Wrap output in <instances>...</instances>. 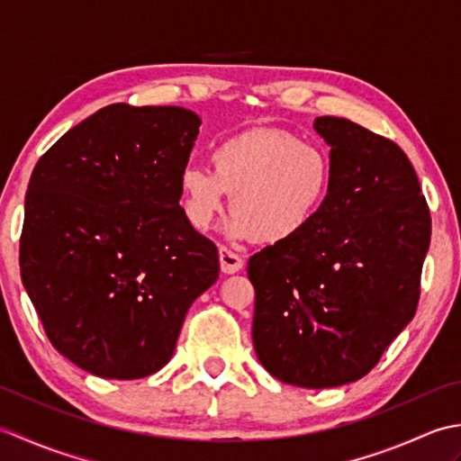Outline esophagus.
<instances>
[{"label":"esophagus","mask_w":461,"mask_h":461,"mask_svg":"<svg viewBox=\"0 0 461 461\" xmlns=\"http://www.w3.org/2000/svg\"><path fill=\"white\" fill-rule=\"evenodd\" d=\"M218 253H220V267L225 276H233V273H238L243 267V259L238 256V253L230 251L228 248H220Z\"/></svg>","instance_id":"esophagus-1"}]
</instances>
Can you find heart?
Listing matches in <instances>:
<instances>
[{"label": "heart", "mask_w": 461, "mask_h": 461, "mask_svg": "<svg viewBox=\"0 0 461 461\" xmlns=\"http://www.w3.org/2000/svg\"><path fill=\"white\" fill-rule=\"evenodd\" d=\"M210 166H185L180 174L185 220L205 231L228 208L231 194L225 236L258 238L266 246H281L305 231L332 180L325 152L276 129H251L220 140Z\"/></svg>", "instance_id": "obj_1"}]
</instances>
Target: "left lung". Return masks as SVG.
<instances>
[{"mask_svg": "<svg viewBox=\"0 0 461 461\" xmlns=\"http://www.w3.org/2000/svg\"><path fill=\"white\" fill-rule=\"evenodd\" d=\"M312 129L330 149L327 200L297 238L251 256L248 276L263 368L319 390L365 376L412 321L432 220L400 146L337 116Z\"/></svg>", "mask_w": 461, "mask_h": 461, "instance_id": "1", "label": "left lung"}]
</instances>
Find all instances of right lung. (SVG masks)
Wrapping results in <instances>:
<instances>
[{"instance_id": "1", "label": "right lung", "mask_w": 461, "mask_h": 461, "mask_svg": "<svg viewBox=\"0 0 461 461\" xmlns=\"http://www.w3.org/2000/svg\"><path fill=\"white\" fill-rule=\"evenodd\" d=\"M182 106L109 104L39 158L25 195L22 281L59 355L134 380L174 355L220 259L185 220L180 174L200 134Z\"/></svg>"}]
</instances>
